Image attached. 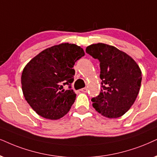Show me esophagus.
Listing matches in <instances>:
<instances>
[{"mask_svg": "<svg viewBox=\"0 0 157 157\" xmlns=\"http://www.w3.org/2000/svg\"><path fill=\"white\" fill-rule=\"evenodd\" d=\"M81 91H82V92H87V91H88V88H86V87H85V88H82L81 89Z\"/></svg>", "mask_w": 157, "mask_h": 157, "instance_id": "esophagus-1", "label": "esophagus"}]
</instances>
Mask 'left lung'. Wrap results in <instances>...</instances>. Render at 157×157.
<instances>
[{"label": "left lung", "mask_w": 157, "mask_h": 157, "mask_svg": "<svg viewBox=\"0 0 157 157\" xmlns=\"http://www.w3.org/2000/svg\"><path fill=\"white\" fill-rule=\"evenodd\" d=\"M85 51L100 62L101 90L91 99L93 108L106 117H120L130 109L139 93V67L127 53L104 43L89 45Z\"/></svg>", "instance_id": "8db88e82"}]
</instances>
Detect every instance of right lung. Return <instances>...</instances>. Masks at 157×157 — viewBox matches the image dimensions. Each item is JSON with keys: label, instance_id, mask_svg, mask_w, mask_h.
I'll return each instance as SVG.
<instances>
[{"label": "right lung", "instance_id": "add662e5", "mask_svg": "<svg viewBox=\"0 0 157 157\" xmlns=\"http://www.w3.org/2000/svg\"><path fill=\"white\" fill-rule=\"evenodd\" d=\"M85 56L75 44L62 43L45 49L26 65L21 75V88L25 100L37 114L58 120L67 114L76 94L74 81L75 62ZM69 90H61L62 85Z\"/></svg>", "mask_w": 157, "mask_h": 157}]
</instances>
